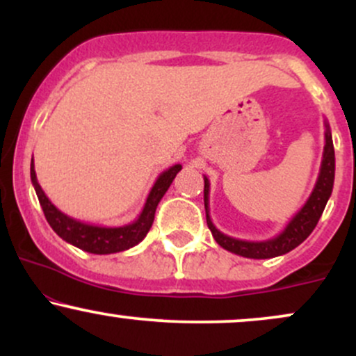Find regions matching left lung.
<instances>
[{"label":"left lung","instance_id":"1","mask_svg":"<svg viewBox=\"0 0 356 356\" xmlns=\"http://www.w3.org/2000/svg\"><path fill=\"white\" fill-rule=\"evenodd\" d=\"M325 147H323V159L320 174H318L316 184H314L312 194H309L308 201L305 206L293 216L291 220L286 224V227L275 238L266 241H243L231 238V236L220 232L218 227L212 224L209 216V189L211 184L209 179L204 175V206H206V219L207 226L214 236L216 243L226 251L234 252L243 257H251V259H269V257H276L286 254L291 249L300 246L303 241L312 234L314 227H316L318 220H320L323 211H325L326 202H328L330 195L333 191L334 182V149H333V138L332 130H330L328 122H325Z\"/></svg>","mask_w":356,"mask_h":356}]
</instances>
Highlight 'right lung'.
Instances as JSON below:
<instances>
[{
    "label": "right lung",
    "mask_w": 356,
    "mask_h": 356,
    "mask_svg": "<svg viewBox=\"0 0 356 356\" xmlns=\"http://www.w3.org/2000/svg\"><path fill=\"white\" fill-rule=\"evenodd\" d=\"M181 169V164H175L159 175L157 181H155L152 189L149 192V195H147L144 209L138 214V218L132 220V222L125 224V226L118 227L95 226V224L81 222V220H76L70 218V216L63 214L58 207L53 206L50 199L43 192L42 186L38 184L33 161H31L30 175L36 195H38L40 206H42L44 212V218H47L51 229L61 239L81 249V251L92 252V254H113V252L127 251V249L137 246L145 238L147 232L152 227L155 209H157L159 202L164 197L167 189H169L174 177Z\"/></svg>",
    "instance_id": "right-lung-1"
}]
</instances>
